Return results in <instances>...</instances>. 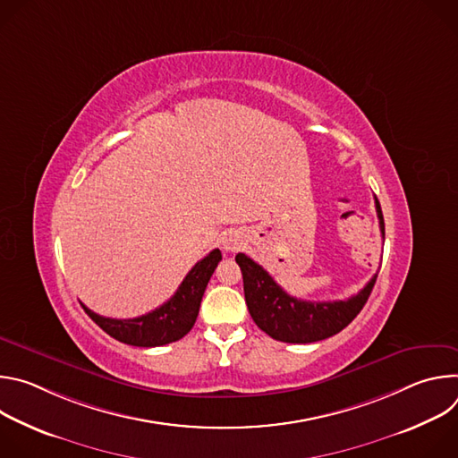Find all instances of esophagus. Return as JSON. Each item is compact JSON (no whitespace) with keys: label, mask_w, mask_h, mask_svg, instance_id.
Instances as JSON below:
<instances>
[{"label":"esophagus","mask_w":458,"mask_h":458,"mask_svg":"<svg viewBox=\"0 0 458 458\" xmlns=\"http://www.w3.org/2000/svg\"><path fill=\"white\" fill-rule=\"evenodd\" d=\"M223 246H225V250H228V251H235V250L241 246V239H239L237 235H228V237L225 239Z\"/></svg>","instance_id":"34e87169"}]
</instances>
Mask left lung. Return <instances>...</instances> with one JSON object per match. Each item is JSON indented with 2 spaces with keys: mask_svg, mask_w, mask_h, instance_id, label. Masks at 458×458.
Listing matches in <instances>:
<instances>
[{
  "mask_svg": "<svg viewBox=\"0 0 458 458\" xmlns=\"http://www.w3.org/2000/svg\"><path fill=\"white\" fill-rule=\"evenodd\" d=\"M375 208L384 237V217L377 198ZM235 260L242 272L244 299L253 322L272 339L292 344L317 343L344 330L366 304L377 281L375 274L357 295L346 301L311 302L288 295L272 276L248 255L237 253Z\"/></svg>",
  "mask_w": 458,
  "mask_h": 458,
  "instance_id": "8db88e82",
  "label": "left lung"
}]
</instances>
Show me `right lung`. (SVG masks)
<instances>
[{
  "mask_svg": "<svg viewBox=\"0 0 458 458\" xmlns=\"http://www.w3.org/2000/svg\"><path fill=\"white\" fill-rule=\"evenodd\" d=\"M221 259V251L217 248L212 250L188 272L172 299L141 317L110 318L94 313L85 304L81 306L103 332L119 343L140 348H154L175 343L182 339L195 324L207 284Z\"/></svg>",
  "mask_w": 458,
  "mask_h": 458,
  "instance_id": "add662e5",
  "label": "right lung"
}]
</instances>
